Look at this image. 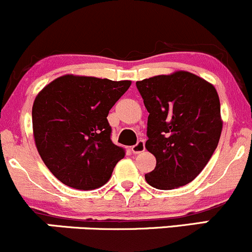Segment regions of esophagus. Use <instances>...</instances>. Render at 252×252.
Wrapping results in <instances>:
<instances>
[{"mask_svg": "<svg viewBox=\"0 0 252 252\" xmlns=\"http://www.w3.org/2000/svg\"><path fill=\"white\" fill-rule=\"evenodd\" d=\"M131 151H133V153H141L145 151V140H139L137 141L136 145H134L133 147H131Z\"/></svg>", "mask_w": 252, "mask_h": 252, "instance_id": "obj_1", "label": "esophagus"}]
</instances>
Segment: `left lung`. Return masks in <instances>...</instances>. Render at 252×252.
Listing matches in <instances>:
<instances>
[{
    "mask_svg": "<svg viewBox=\"0 0 252 252\" xmlns=\"http://www.w3.org/2000/svg\"><path fill=\"white\" fill-rule=\"evenodd\" d=\"M148 111L146 146L156 157L145 175L158 189H174L195 179L210 160L222 131L215 87L187 71L136 82Z\"/></svg>",
    "mask_w": 252,
    "mask_h": 252,
    "instance_id": "left-lung-1",
    "label": "left lung"
}]
</instances>
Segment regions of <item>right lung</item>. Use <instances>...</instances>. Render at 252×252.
Wrapping results in <instances>:
<instances>
[{
    "label": "right lung",
    "instance_id": "add662e5",
    "mask_svg": "<svg viewBox=\"0 0 252 252\" xmlns=\"http://www.w3.org/2000/svg\"><path fill=\"white\" fill-rule=\"evenodd\" d=\"M130 81L65 75L47 84L32 106L35 144L59 181L76 189L104 186L126 151L111 141L108 111Z\"/></svg>",
    "mask_w": 252,
    "mask_h": 252
}]
</instances>
